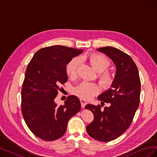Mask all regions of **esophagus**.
Listing matches in <instances>:
<instances>
[{"instance_id": "esophagus-1", "label": "esophagus", "mask_w": 157, "mask_h": 157, "mask_svg": "<svg viewBox=\"0 0 157 157\" xmlns=\"http://www.w3.org/2000/svg\"><path fill=\"white\" fill-rule=\"evenodd\" d=\"M80 103H81V106H82V108H84V107H85V105H86V103H87V102L85 101V100H84V99H80Z\"/></svg>"}]
</instances>
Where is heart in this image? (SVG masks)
Masks as SVG:
<instances>
[{
    "mask_svg": "<svg viewBox=\"0 0 157 157\" xmlns=\"http://www.w3.org/2000/svg\"><path fill=\"white\" fill-rule=\"evenodd\" d=\"M84 59L88 60L93 68L98 73H100L99 75V78L103 86L105 88L110 86L113 81V75L108 71L103 72L110 65V62L105 56L100 54H92L88 56H84L80 57V59L76 58L71 59L66 66V71L69 77L71 78H75L77 77L80 61ZM98 92L99 86L96 84L88 82L80 83L74 90V94L80 98L84 99L93 97Z\"/></svg>",
    "mask_w": 157,
    "mask_h": 157,
    "instance_id": "b5f03b06",
    "label": "heart"
}]
</instances>
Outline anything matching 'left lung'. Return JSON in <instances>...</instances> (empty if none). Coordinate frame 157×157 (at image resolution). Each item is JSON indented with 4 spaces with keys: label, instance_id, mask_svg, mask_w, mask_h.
Instances as JSON below:
<instances>
[{
    "label": "left lung",
    "instance_id": "1",
    "mask_svg": "<svg viewBox=\"0 0 157 157\" xmlns=\"http://www.w3.org/2000/svg\"><path fill=\"white\" fill-rule=\"evenodd\" d=\"M107 56L116 67L110 88L99 95L98 99L109 103L103 111L100 105L88 104L94 116L86 126L88 134L94 140L107 142L121 136L130 126L139 107L141 82L139 72L130 56L117 48L105 46L97 49ZM101 101V103H104Z\"/></svg>",
    "mask_w": 157,
    "mask_h": 157
}]
</instances>
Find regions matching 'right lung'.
Segmentation results:
<instances>
[{
  "instance_id": "obj_1",
  "label": "right lung",
  "mask_w": 157,
  "mask_h": 157,
  "mask_svg": "<svg viewBox=\"0 0 157 157\" xmlns=\"http://www.w3.org/2000/svg\"><path fill=\"white\" fill-rule=\"evenodd\" d=\"M82 52L60 45L46 47L37 51L27 65L21 90L22 115L30 130L42 140L62 137L69 120L80 110L77 96H69L63 105L54 99L61 84L68 80L66 66Z\"/></svg>"
}]
</instances>
